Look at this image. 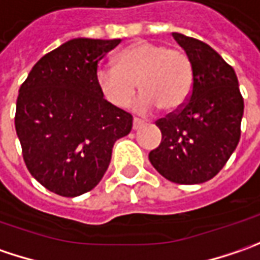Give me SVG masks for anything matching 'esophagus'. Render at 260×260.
Returning <instances> with one entry per match:
<instances>
[{"label": "esophagus", "mask_w": 260, "mask_h": 260, "mask_svg": "<svg viewBox=\"0 0 260 260\" xmlns=\"http://www.w3.org/2000/svg\"><path fill=\"white\" fill-rule=\"evenodd\" d=\"M141 126H144V120H141V119H134V122H132V128H134V131L140 129Z\"/></svg>", "instance_id": "obj_1"}]
</instances>
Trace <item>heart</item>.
<instances>
[{"instance_id": "b5f03b06", "label": "heart", "mask_w": 260, "mask_h": 260, "mask_svg": "<svg viewBox=\"0 0 260 260\" xmlns=\"http://www.w3.org/2000/svg\"><path fill=\"white\" fill-rule=\"evenodd\" d=\"M193 73L186 53L161 43L138 40L116 55V65H102L96 73L100 93L116 108H125L140 85L142 96L135 103L140 113L163 108H183L192 90Z\"/></svg>"}]
</instances>
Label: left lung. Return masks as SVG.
Wrapping results in <instances>:
<instances>
[{
    "label": "left lung",
    "instance_id": "8db88e82",
    "mask_svg": "<svg viewBox=\"0 0 260 260\" xmlns=\"http://www.w3.org/2000/svg\"><path fill=\"white\" fill-rule=\"evenodd\" d=\"M172 35L192 63V93L179 112L157 120L161 142L148 158L167 180L198 185L217 175L236 150L244 103L237 75L217 52L201 40Z\"/></svg>",
    "mask_w": 260,
    "mask_h": 260
}]
</instances>
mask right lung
I'll use <instances>...</instances> for the list:
<instances>
[{"mask_svg": "<svg viewBox=\"0 0 260 260\" xmlns=\"http://www.w3.org/2000/svg\"><path fill=\"white\" fill-rule=\"evenodd\" d=\"M120 39L77 38L40 58L18 90L16 132L30 175L67 198L99 185L116 140L132 129L128 112L105 100L97 63Z\"/></svg>", "mask_w": 260, "mask_h": 260, "instance_id": "add662e5", "label": "right lung"}]
</instances>
